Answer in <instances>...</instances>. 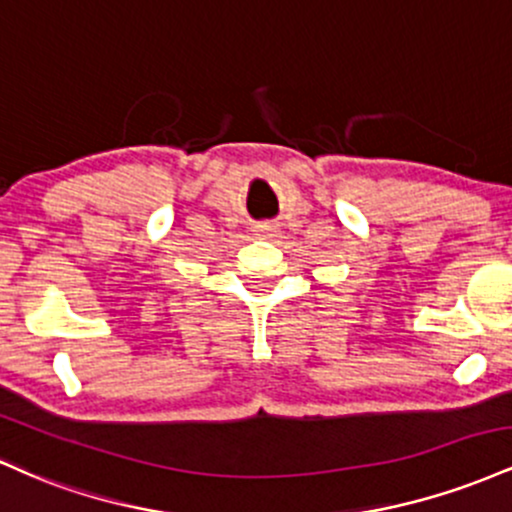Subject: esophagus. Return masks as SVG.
<instances>
[{
  "mask_svg": "<svg viewBox=\"0 0 512 512\" xmlns=\"http://www.w3.org/2000/svg\"><path fill=\"white\" fill-rule=\"evenodd\" d=\"M254 232L258 237H275V234H278V225H275V222H258Z\"/></svg>",
  "mask_w": 512,
  "mask_h": 512,
  "instance_id": "esophagus-1",
  "label": "esophagus"
}]
</instances>
